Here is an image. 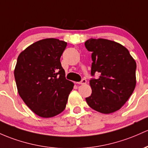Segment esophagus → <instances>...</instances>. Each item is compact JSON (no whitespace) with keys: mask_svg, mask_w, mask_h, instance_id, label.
<instances>
[{"mask_svg":"<svg viewBox=\"0 0 148 148\" xmlns=\"http://www.w3.org/2000/svg\"><path fill=\"white\" fill-rule=\"evenodd\" d=\"M78 84H82V85H84V84H86V80L85 79H83L81 82H77Z\"/></svg>","mask_w":148,"mask_h":148,"instance_id":"1","label":"esophagus"}]
</instances>
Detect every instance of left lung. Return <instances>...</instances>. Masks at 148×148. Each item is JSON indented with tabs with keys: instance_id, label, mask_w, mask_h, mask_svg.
<instances>
[{
	"instance_id": "1",
	"label": "left lung",
	"mask_w": 148,
	"mask_h": 148,
	"mask_svg": "<svg viewBox=\"0 0 148 148\" xmlns=\"http://www.w3.org/2000/svg\"><path fill=\"white\" fill-rule=\"evenodd\" d=\"M91 52L92 78L90 96L86 98L88 105L100 113L110 114L119 110L126 103L136 87V63L129 51L112 40L99 38L85 42Z\"/></svg>"
}]
</instances>
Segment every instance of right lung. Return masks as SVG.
I'll list each match as a JSON object with an SVG mask.
<instances>
[{"label":"right lung","instance_id":"right-lung-1","mask_svg":"<svg viewBox=\"0 0 148 148\" xmlns=\"http://www.w3.org/2000/svg\"><path fill=\"white\" fill-rule=\"evenodd\" d=\"M66 46L62 40L45 38L29 45L17 58L14 74L19 96L41 117L61 113L74 87L60 62Z\"/></svg>","mask_w":148,"mask_h":148}]
</instances>
